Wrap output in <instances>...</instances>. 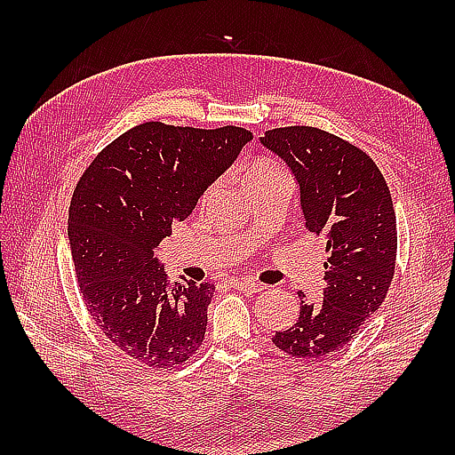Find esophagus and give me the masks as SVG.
Masks as SVG:
<instances>
[{
    "label": "esophagus",
    "mask_w": 455,
    "mask_h": 455,
    "mask_svg": "<svg viewBox=\"0 0 455 455\" xmlns=\"http://www.w3.org/2000/svg\"><path fill=\"white\" fill-rule=\"evenodd\" d=\"M230 285H233L235 289H238V291L248 293V295L259 293V291H264V289H266V285H264V283L250 282V279H235V282H230Z\"/></svg>",
    "instance_id": "1"
}]
</instances>
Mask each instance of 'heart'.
Returning <instances> with one entry per match:
<instances>
[{
  "mask_svg": "<svg viewBox=\"0 0 455 455\" xmlns=\"http://www.w3.org/2000/svg\"><path fill=\"white\" fill-rule=\"evenodd\" d=\"M279 173H285V170L279 166V164H275L272 160H258L244 173V188H250V186H254V183L279 176ZM211 193H212V188L207 191V197L211 196Z\"/></svg>",
  "mask_w": 455,
  "mask_h": 455,
  "instance_id": "obj_1",
  "label": "heart"
}]
</instances>
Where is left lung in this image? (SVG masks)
<instances>
[{"mask_svg": "<svg viewBox=\"0 0 455 455\" xmlns=\"http://www.w3.org/2000/svg\"><path fill=\"white\" fill-rule=\"evenodd\" d=\"M259 142L291 168L305 227L326 240L323 301L301 297L297 323L275 332L279 350L305 360L334 354L385 301L397 259V219L375 162L316 127L266 131Z\"/></svg>", "mask_w": 455, "mask_h": 455, "instance_id": "1", "label": "left lung"}]
</instances>
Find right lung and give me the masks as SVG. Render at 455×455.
<instances>
[{"mask_svg":"<svg viewBox=\"0 0 455 455\" xmlns=\"http://www.w3.org/2000/svg\"><path fill=\"white\" fill-rule=\"evenodd\" d=\"M248 140L252 132L233 124L142 123L108 144L74 189L68 238L82 299L137 363L181 365L205 338L215 283L170 285L156 250Z\"/></svg>","mask_w":455,"mask_h":455,"instance_id":"1","label":"right lung"}]
</instances>
